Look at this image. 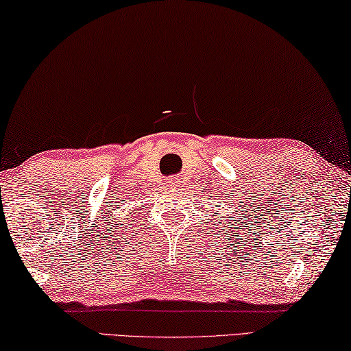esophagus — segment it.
Returning <instances> with one entry per match:
<instances>
[{
  "label": "esophagus",
  "instance_id": "1",
  "mask_svg": "<svg viewBox=\"0 0 351 351\" xmlns=\"http://www.w3.org/2000/svg\"><path fill=\"white\" fill-rule=\"evenodd\" d=\"M171 184H175V181H173V182H171Z\"/></svg>",
  "mask_w": 351,
  "mask_h": 351
}]
</instances>
